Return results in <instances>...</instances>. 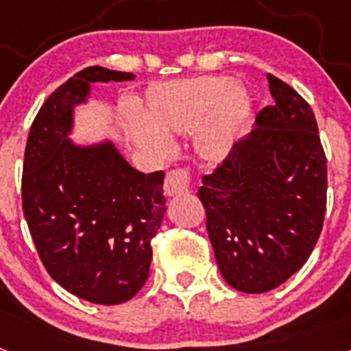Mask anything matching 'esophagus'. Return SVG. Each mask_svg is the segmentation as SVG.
I'll use <instances>...</instances> for the list:
<instances>
[{
    "instance_id": "esophagus-1",
    "label": "esophagus",
    "mask_w": 351,
    "mask_h": 351,
    "mask_svg": "<svg viewBox=\"0 0 351 351\" xmlns=\"http://www.w3.org/2000/svg\"><path fill=\"white\" fill-rule=\"evenodd\" d=\"M190 190V178L186 170H170L165 178V184H163V191L169 198L178 197V195H184Z\"/></svg>"
}]
</instances>
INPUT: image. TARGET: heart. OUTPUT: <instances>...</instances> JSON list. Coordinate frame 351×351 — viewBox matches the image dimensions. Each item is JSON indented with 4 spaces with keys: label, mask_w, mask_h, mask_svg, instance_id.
<instances>
[{
    "label": "heart",
    "mask_w": 351,
    "mask_h": 351,
    "mask_svg": "<svg viewBox=\"0 0 351 351\" xmlns=\"http://www.w3.org/2000/svg\"><path fill=\"white\" fill-rule=\"evenodd\" d=\"M250 96L230 77L207 75L149 86L144 117L128 125L133 144L151 156L170 153L169 137L195 130V147L207 161H223L235 147Z\"/></svg>",
    "instance_id": "obj_1"
}]
</instances>
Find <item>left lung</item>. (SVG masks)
<instances>
[{
  "label": "left lung",
  "mask_w": 351,
  "mask_h": 351,
  "mask_svg": "<svg viewBox=\"0 0 351 351\" xmlns=\"http://www.w3.org/2000/svg\"><path fill=\"white\" fill-rule=\"evenodd\" d=\"M274 105L198 190L223 280L244 293L274 290L311 255L324 225L327 160L315 114L269 73Z\"/></svg>",
  "instance_id": "1"
}]
</instances>
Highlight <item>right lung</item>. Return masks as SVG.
Here are the masks:
<instances>
[{"label": "right lung", "mask_w": 351, "mask_h": 351, "mask_svg": "<svg viewBox=\"0 0 351 351\" xmlns=\"http://www.w3.org/2000/svg\"><path fill=\"white\" fill-rule=\"evenodd\" d=\"M133 79L101 66L75 73L42 105L24 153L23 209L40 260L64 290L104 306L126 302L147 280L165 173L138 172L108 138L70 135L93 84Z\"/></svg>", "instance_id": "right-lung-1"}]
</instances>
